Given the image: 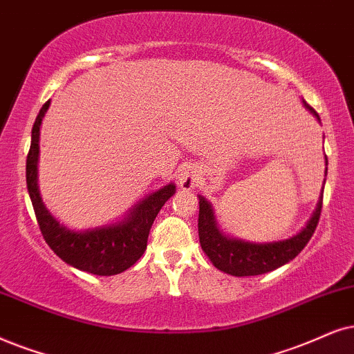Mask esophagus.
<instances>
[{
	"instance_id": "obj_1",
	"label": "esophagus",
	"mask_w": 354,
	"mask_h": 354,
	"mask_svg": "<svg viewBox=\"0 0 354 354\" xmlns=\"http://www.w3.org/2000/svg\"><path fill=\"white\" fill-rule=\"evenodd\" d=\"M199 178H201V173H199L198 168H194V167H186V168L181 171L180 185H181L183 189H192V187L198 186Z\"/></svg>"
}]
</instances>
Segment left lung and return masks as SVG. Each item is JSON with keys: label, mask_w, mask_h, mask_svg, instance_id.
I'll return each instance as SVG.
<instances>
[{"label": "left lung", "mask_w": 354, "mask_h": 354, "mask_svg": "<svg viewBox=\"0 0 354 354\" xmlns=\"http://www.w3.org/2000/svg\"><path fill=\"white\" fill-rule=\"evenodd\" d=\"M304 106L320 120L314 107L304 101ZM326 162V156H325ZM328 165V162H326ZM322 212V199L317 204V209L306 229L288 240L271 241V243H253L239 239L225 236L217 227L214 209L209 201L199 196V218L198 232L199 241L204 253L207 254L212 265L227 274L232 276H258L270 272L276 268L286 265L302 252L304 247L312 239L319 225Z\"/></svg>", "instance_id": "obj_1"}]
</instances>
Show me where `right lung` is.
Wrapping results in <instances>:
<instances>
[{"mask_svg": "<svg viewBox=\"0 0 354 354\" xmlns=\"http://www.w3.org/2000/svg\"><path fill=\"white\" fill-rule=\"evenodd\" d=\"M48 104L50 101L42 106L35 118L30 149L26 160V181H28V191L40 232L53 253L64 259L66 265L97 276L119 274L136 265L137 259L144 254L151 223L165 203L174 194L176 186L171 183L163 186L162 189L151 192L119 223L84 232L66 229L46 209L37 186L39 131Z\"/></svg>", "mask_w": 354, "mask_h": 354, "instance_id": "right-lung-1", "label": "right lung"}]
</instances>
